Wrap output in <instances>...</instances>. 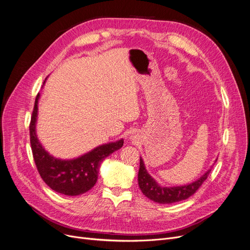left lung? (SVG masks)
I'll return each instance as SVG.
<instances>
[{"label": "left lung", "mask_w": 250, "mask_h": 250, "mask_svg": "<svg viewBox=\"0 0 250 250\" xmlns=\"http://www.w3.org/2000/svg\"><path fill=\"white\" fill-rule=\"evenodd\" d=\"M217 161V159L215 160ZM213 167L205 172L202 177L197 181L184 185V186H175V187H164L160 186L148 173L147 169L145 168L144 161L140 157V167L138 171V185L141 192L145 197L149 200L158 203V204H172L181 202L193 196L202 184L207 180L208 175Z\"/></svg>", "instance_id": "obj_1"}]
</instances>
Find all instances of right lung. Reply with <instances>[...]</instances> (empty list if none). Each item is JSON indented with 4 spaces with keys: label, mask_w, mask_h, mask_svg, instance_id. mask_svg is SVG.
<instances>
[{
    "label": "right lung",
    "mask_w": 250,
    "mask_h": 250,
    "mask_svg": "<svg viewBox=\"0 0 250 250\" xmlns=\"http://www.w3.org/2000/svg\"><path fill=\"white\" fill-rule=\"evenodd\" d=\"M45 83L44 81L43 84ZM35 99L34 110L30 123V142L35 165L40 177L55 192L65 196H79L90 190L98 181L100 166L107 156L120 149L124 139L97 146L91 151L75 158L62 159L50 154L40 143L36 134L38 102Z\"/></svg>",
    "instance_id": "obj_1"
}]
</instances>
